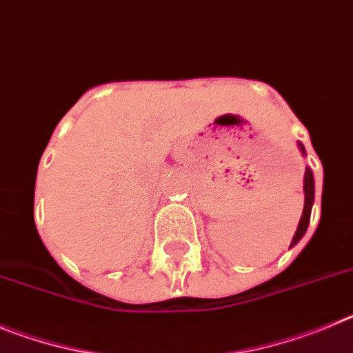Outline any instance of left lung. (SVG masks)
<instances>
[{"label":"left lung","instance_id":"obj_1","mask_svg":"<svg viewBox=\"0 0 353 353\" xmlns=\"http://www.w3.org/2000/svg\"><path fill=\"white\" fill-rule=\"evenodd\" d=\"M299 149L303 151V154H306L304 151V145L299 142ZM313 200H315V179H313V172H311L310 167H306V172H304V209L303 216H301L299 227L295 230V236L292 239L290 248L294 244H297L301 241V237L306 234L307 223H310V216H311V205H313Z\"/></svg>","mask_w":353,"mask_h":353}]
</instances>
